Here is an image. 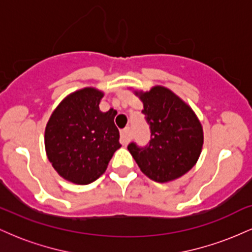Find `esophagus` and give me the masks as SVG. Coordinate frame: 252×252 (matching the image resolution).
<instances>
[{
  "instance_id": "esophagus-1",
  "label": "esophagus",
  "mask_w": 252,
  "mask_h": 252,
  "mask_svg": "<svg viewBox=\"0 0 252 252\" xmlns=\"http://www.w3.org/2000/svg\"><path fill=\"white\" fill-rule=\"evenodd\" d=\"M130 141V129L129 128H124L123 130H121V138L120 142L123 146H126Z\"/></svg>"
}]
</instances>
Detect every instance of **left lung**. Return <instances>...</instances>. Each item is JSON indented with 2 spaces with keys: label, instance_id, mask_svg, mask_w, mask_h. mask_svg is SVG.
Masks as SVG:
<instances>
[{
  "label": "left lung",
  "instance_id": "1",
  "mask_svg": "<svg viewBox=\"0 0 252 252\" xmlns=\"http://www.w3.org/2000/svg\"><path fill=\"white\" fill-rule=\"evenodd\" d=\"M136 94L143 102L150 140L144 147L129 143L128 150L152 180L167 182L180 178L194 166L201 153L200 122L193 110L168 89L155 86Z\"/></svg>",
  "mask_w": 252,
  "mask_h": 252
}]
</instances>
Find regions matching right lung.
<instances>
[{
	"mask_svg": "<svg viewBox=\"0 0 252 252\" xmlns=\"http://www.w3.org/2000/svg\"><path fill=\"white\" fill-rule=\"evenodd\" d=\"M103 92L86 88L73 92L54 110L45 131L52 166L66 180L88 185L106 170L121 144L115 126L117 111L99 110Z\"/></svg>",
	"mask_w": 252,
	"mask_h": 252,
	"instance_id": "obj_1",
	"label": "right lung"
}]
</instances>
